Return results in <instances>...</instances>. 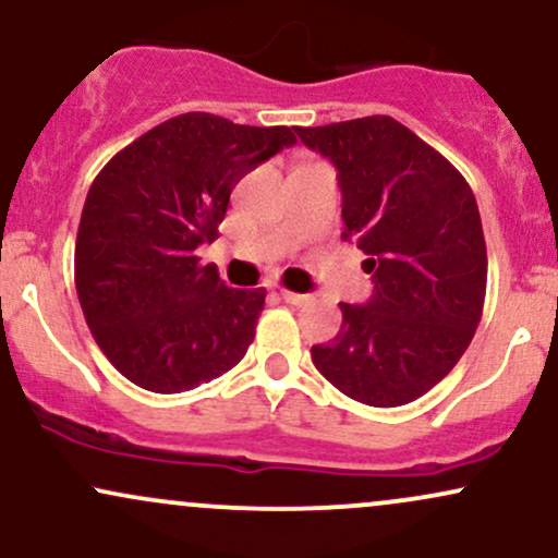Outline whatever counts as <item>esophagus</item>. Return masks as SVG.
Returning <instances> with one entry per match:
<instances>
[{
    "instance_id": "34e87169",
    "label": "esophagus",
    "mask_w": 558,
    "mask_h": 558,
    "mask_svg": "<svg viewBox=\"0 0 558 558\" xmlns=\"http://www.w3.org/2000/svg\"><path fill=\"white\" fill-rule=\"evenodd\" d=\"M280 299L286 301V304H293V306H301L310 301V296L306 293H296V291H286V288H280Z\"/></svg>"
}]
</instances>
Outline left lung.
I'll use <instances>...</instances> for the list:
<instances>
[{"instance_id":"1","label":"left lung","mask_w":558,"mask_h":558,"mask_svg":"<svg viewBox=\"0 0 558 558\" xmlns=\"http://www.w3.org/2000/svg\"><path fill=\"white\" fill-rule=\"evenodd\" d=\"M328 157L343 194V241L367 254V304H341V332L312 362L349 399L401 407L451 373L475 336L488 252L470 183L388 114L296 128Z\"/></svg>"}]
</instances>
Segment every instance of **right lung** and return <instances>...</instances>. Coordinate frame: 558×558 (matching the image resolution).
<instances>
[{
  "label": "right lung",
  "mask_w": 558,
  "mask_h": 558,
  "mask_svg": "<svg viewBox=\"0 0 558 558\" xmlns=\"http://www.w3.org/2000/svg\"><path fill=\"white\" fill-rule=\"evenodd\" d=\"M291 144L286 125L185 112L94 178L75 239V291L94 341L138 388L181 393L243 360L267 291L228 288L196 248L217 239L235 183Z\"/></svg>",
  "instance_id": "1"
}]
</instances>
